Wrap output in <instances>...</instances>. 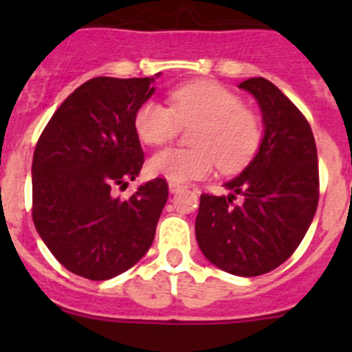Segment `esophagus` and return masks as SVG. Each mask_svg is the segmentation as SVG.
I'll list each match as a JSON object with an SVG mask.
<instances>
[{
	"instance_id": "esophagus-1",
	"label": "esophagus",
	"mask_w": 352,
	"mask_h": 352,
	"mask_svg": "<svg viewBox=\"0 0 352 352\" xmlns=\"http://www.w3.org/2000/svg\"><path fill=\"white\" fill-rule=\"evenodd\" d=\"M168 189H170V192L175 194V192H179V190H182L184 186H182V184H179V182H170Z\"/></svg>"
}]
</instances>
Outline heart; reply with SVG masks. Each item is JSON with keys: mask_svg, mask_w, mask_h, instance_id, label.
Instances as JSON below:
<instances>
[{"mask_svg": "<svg viewBox=\"0 0 352 352\" xmlns=\"http://www.w3.org/2000/svg\"><path fill=\"white\" fill-rule=\"evenodd\" d=\"M172 105L146 100L134 113L138 138L162 146L175 138L180 124L190 131L192 148H168L151 156L148 168L172 182L204 179L218 165L223 172L243 168L261 144L258 119L243 109L239 95L214 81H192L170 95Z\"/></svg>", "mask_w": 352, "mask_h": 352, "instance_id": "obj_1", "label": "heart"}]
</instances>
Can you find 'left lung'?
Instances as JSON below:
<instances>
[{"label": "left lung", "instance_id": "obj_1", "mask_svg": "<svg viewBox=\"0 0 352 352\" xmlns=\"http://www.w3.org/2000/svg\"><path fill=\"white\" fill-rule=\"evenodd\" d=\"M257 98L265 133L258 153L225 184L230 196L201 194L196 239L208 261L243 278L265 274L293 255L320 196L317 146L307 117L265 78L239 85ZM239 195L243 202H232Z\"/></svg>", "mask_w": 352, "mask_h": 352}]
</instances>
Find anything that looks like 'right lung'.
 I'll list each match as a JSON object with an SVG mask.
<instances>
[{"label":"right lung","instance_id":"1","mask_svg":"<svg viewBox=\"0 0 352 352\" xmlns=\"http://www.w3.org/2000/svg\"><path fill=\"white\" fill-rule=\"evenodd\" d=\"M151 81L91 78L59 105L35 146V228L67 271L91 281L122 274L146 254L168 199L160 177L117 197L144 163L134 113L153 95Z\"/></svg>","mask_w":352,"mask_h":352}]
</instances>
